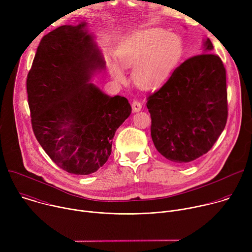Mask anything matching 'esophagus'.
Returning a JSON list of instances; mask_svg holds the SVG:
<instances>
[{
    "label": "esophagus",
    "mask_w": 252,
    "mask_h": 252,
    "mask_svg": "<svg viewBox=\"0 0 252 252\" xmlns=\"http://www.w3.org/2000/svg\"><path fill=\"white\" fill-rule=\"evenodd\" d=\"M131 107H132V111L134 113H136V112H139L142 109V104H141V102L139 100L134 99L132 101V103H131Z\"/></svg>",
    "instance_id": "obj_1"
}]
</instances>
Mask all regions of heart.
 <instances>
[{
	"mask_svg": "<svg viewBox=\"0 0 252 252\" xmlns=\"http://www.w3.org/2000/svg\"><path fill=\"white\" fill-rule=\"evenodd\" d=\"M183 55V44L176 34L155 29L138 32L126 40L117 52L123 68L132 67V80L141 90L154 91L165 84ZM113 78L125 82L117 63H111Z\"/></svg>",
	"mask_w": 252,
	"mask_h": 252,
	"instance_id": "obj_1",
	"label": "heart"
}]
</instances>
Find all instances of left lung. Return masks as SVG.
<instances>
[{"label": "left lung", "mask_w": 252, "mask_h": 252, "mask_svg": "<svg viewBox=\"0 0 252 252\" xmlns=\"http://www.w3.org/2000/svg\"><path fill=\"white\" fill-rule=\"evenodd\" d=\"M203 47V54L177 66L148 97L155 147L178 163L191 162L210 151L227 121L225 67L218 55L210 53L209 39Z\"/></svg>", "instance_id": "left-lung-1"}]
</instances>
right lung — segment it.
<instances>
[{
    "label": "right lung",
    "mask_w": 252,
    "mask_h": 252,
    "mask_svg": "<svg viewBox=\"0 0 252 252\" xmlns=\"http://www.w3.org/2000/svg\"><path fill=\"white\" fill-rule=\"evenodd\" d=\"M86 25L46 34L27 79L35 138L59 167L81 175L109 159L116 130L131 113L125 96H110L89 83L105 62Z\"/></svg>",
    "instance_id": "1"
}]
</instances>
